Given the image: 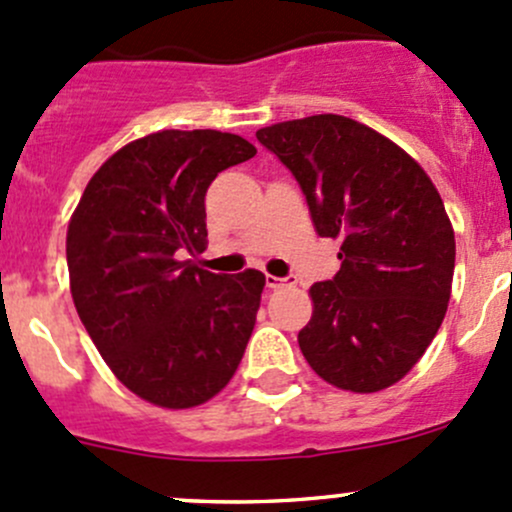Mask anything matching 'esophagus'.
<instances>
[{
    "label": "esophagus",
    "instance_id": "1",
    "mask_svg": "<svg viewBox=\"0 0 512 512\" xmlns=\"http://www.w3.org/2000/svg\"><path fill=\"white\" fill-rule=\"evenodd\" d=\"M267 287L270 289H280V287H294L297 285V277H275V275H267Z\"/></svg>",
    "mask_w": 512,
    "mask_h": 512
}]
</instances>
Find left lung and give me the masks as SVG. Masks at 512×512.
Segmentation results:
<instances>
[{"label": "left lung", "mask_w": 512, "mask_h": 512, "mask_svg": "<svg viewBox=\"0 0 512 512\" xmlns=\"http://www.w3.org/2000/svg\"><path fill=\"white\" fill-rule=\"evenodd\" d=\"M257 141L292 170L314 230L342 240L337 275L309 289L304 359L337 389L396 384L451 299L456 240L436 185L394 141L337 113L260 128Z\"/></svg>", "instance_id": "obj_1"}]
</instances>
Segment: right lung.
<instances>
[{
  "label": "right lung",
  "instance_id": "right-lung-1",
  "mask_svg": "<svg viewBox=\"0 0 512 512\" xmlns=\"http://www.w3.org/2000/svg\"><path fill=\"white\" fill-rule=\"evenodd\" d=\"M257 153L220 131H158L113 153L86 185L66 232L71 297L126 389L163 409L223 391L255 329L265 275H215L203 252L205 193Z\"/></svg>",
  "mask_w": 512,
  "mask_h": 512
}]
</instances>
